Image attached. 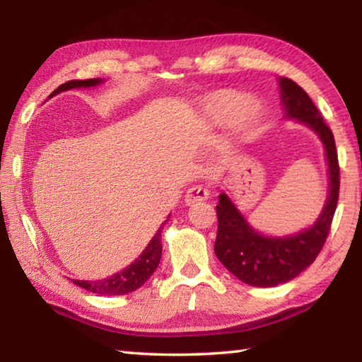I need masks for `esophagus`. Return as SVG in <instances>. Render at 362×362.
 I'll return each instance as SVG.
<instances>
[{
  "label": "esophagus",
  "mask_w": 362,
  "mask_h": 362,
  "mask_svg": "<svg viewBox=\"0 0 362 362\" xmlns=\"http://www.w3.org/2000/svg\"><path fill=\"white\" fill-rule=\"evenodd\" d=\"M207 199H209V189L203 185H194L192 188H188V192L185 194L187 206L203 203V201H207Z\"/></svg>",
  "instance_id": "34e87169"
}]
</instances>
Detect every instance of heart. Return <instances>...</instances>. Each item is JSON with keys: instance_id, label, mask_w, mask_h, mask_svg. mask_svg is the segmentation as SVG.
<instances>
[{"instance_id": "1", "label": "heart", "mask_w": 362, "mask_h": 362, "mask_svg": "<svg viewBox=\"0 0 362 362\" xmlns=\"http://www.w3.org/2000/svg\"><path fill=\"white\" fill-rule=\"evenodd\" d=\"M203 113L214 124H226L233 119L238 131L246 132L259 122L262 108L236 90H217L203 100Z\"/></svg>"}]
</instances>
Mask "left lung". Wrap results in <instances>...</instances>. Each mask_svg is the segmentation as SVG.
<instances>
[{"label": "left lung", "instance_id": "obj_1", "mask_svg": "<svg viewBox=\"0 0 362 362\" xmlns=\"http://www.w3.org/2000/svg\"><path fill=\"white\" fill-rule=\"evenodd\" d=\"M281 100L286 116L311 127L326 150L329 196L316 222L303 231L284 238L263 236L250 226L231 199L222 193L216 207L218 228L216 238L217 259L244 284L274 287L289 283L320 255L332 225L340 188V168L334 134L324 122L310 95L289 78H279Z\"/></svg>", "mask_w": 362, "mask_h": 362}]
</instances>
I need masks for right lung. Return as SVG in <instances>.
Segmentation results:
<instances>
[{
    "mask_svg": "<svg viewBox=\"0 0 362 362\" xmlns=\"http://www.w3.org/2000/svg\"><path fill=\"white\" fill-rule=\"evenodd\" d=\"M100 83H103V79L100 78L73 79V81H66L64 84H60L51 95H56L59 93H62V90H69L75 88H93V86H97ZM163 226L164 223L159 226L156 235L153 236V240L148 243V246L145 247L144 252L139 255V259L134 260L131 265L122 269V272L115 273L105 279H99V281L73 279V283L79 287H83L86 291L97 293V296H124V293L137 291L139 287H142L145 284V281L155 273V269L159 265V260H161Z\"/></svg>",
    "mask_w": 362,
    "mask_h": 362,
    "instance_id": "obj_1",
    "label": "right lung"
}]
</instances>
